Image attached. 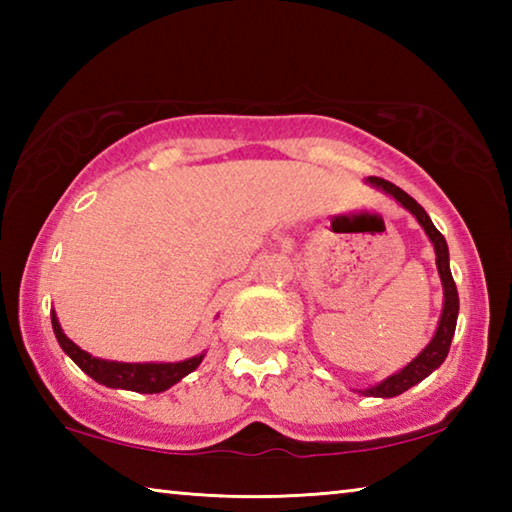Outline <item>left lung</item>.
Here are the masks:
<instances>
[{"label":"left lung","instance_id":"left-lung-1","mask_svg":"<svg viewBox=\"0 0 512 512\" xmlns=\"http://www.w3.org/2000/svg\"><path fill=\"white\" fill-rule=\"evenodd\" d=\"M370 185H375L379 189H384L386 194H391L397 203H402L406 210H409L415 219L420 221V225L427 232L433 248H436V266H438V273H440V280H443V289H445V307H443V316H440V323L436 329V336H433L431 343L424 348L418 357H415L409 366L402 368L400 372H395L388 379L381 381V384L366 388V391H359L363 395H370V397H395V395H402L404 391H409L411 386L418 384L424 377H429L433 370H436L440 363L445 361L447 352H449V345H452L454 339V332H456V318H458V291H456V284H454V277L452 271H449V250H447V241L445 237L440 235L436 230V225L431 223L429 214L424 212V207L411 198L409 194L404 192L393 183H388L384 178H377V176H370L368 178Z\"/></svg>","mask_w":512,"mask_h":512}]
</instances>
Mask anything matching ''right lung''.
<instances>
[{
  "label": "right lung",
  "mask_w": 512,
  "mask_h": 512,
  "mask_svg": "<svg viewBox=\"0 0 512 512\" xmlns=\"http://www.w3.org/2000/svg\"><path fill=\"white\" fill-rule=\"evenodd\" d=\"M51 325H54V334L72 361L79 366L85 375H90L94 381L110 388H124V391L135 393H162L171 388L176 381L183 379L189 372L198 368L203 361V354L192 357L187 361L178 363H117V361H103L92 357L79 345L72 343L60 329V323L54 311H51Z\"/></svg>",
  "instance_id": "right-lung-1"
}]
</instances>
